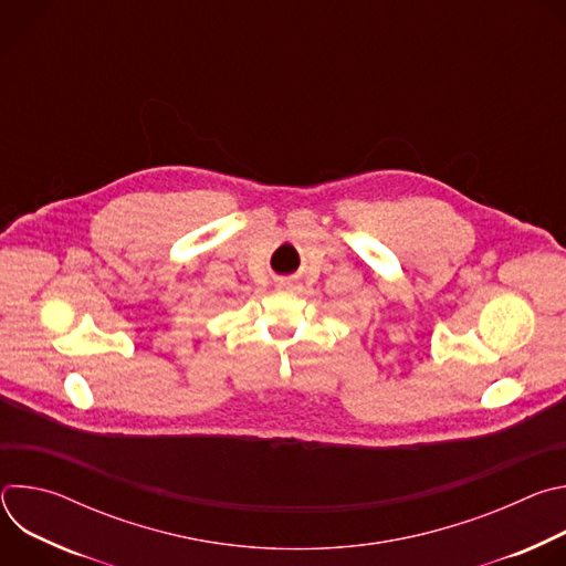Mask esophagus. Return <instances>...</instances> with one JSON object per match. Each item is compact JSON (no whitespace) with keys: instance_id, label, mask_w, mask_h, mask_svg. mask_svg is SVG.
Segmentation results:
<instances>
[{"instance_id":"1","label":"esophagus","mask_w":566,"mask_h":566,"mask_svg":"<svg viewBox=\"0 0 566 566\" xmlns=\"http://www.w3.org/2000/svg\"><path fill=\"white\" fill-rule=\"evenodd\" d=\"M277 289H280V291H291V289H293V282L280 280V282H277Z\"/></svg>"}]
</instances>
